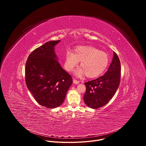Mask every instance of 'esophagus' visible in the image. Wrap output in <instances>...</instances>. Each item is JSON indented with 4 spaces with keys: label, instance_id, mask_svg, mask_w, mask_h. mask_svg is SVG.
I'll list each match as a JSON object with an SVG mask.
<instances>
[{
    "label": "esophagus",
    "instance_id": "obj_1",
    "mask_svg": "<svg viewBox=\"0 0 146 146\" xmlns=\"http://www.w3.org/2000/svg\"><path fill=\"white\" fill-rule=\"evenodd\" d=\"M79 82H80L79 81H78V80H77L76 79H73V83H74V84H79Z\"/></svg>",
    "mask_w": 146,
    "mask_h": 146
}]
</instances>
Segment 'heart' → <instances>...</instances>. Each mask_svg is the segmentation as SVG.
Here are the masks:
<instances>
[{
	"instance_id": "obj_1",
	"label": "heart",
	"mask_w": 146,
	"mask_h": 146,
	"mask_svg": "<svg viewBox=\"0 0 146 146\" xmlns=\"http://www.w3.org/2000/svg\"><path fill=\"white\" fill-rule=\"evenodd\" d=\"M80 62L81 69L76 71V74L81 76L86 73L88 77L93 78L100 75L109 64L108 54L92 46H78L73 52L67 51L65 55V67L71 72Z\"/></svg>"
}]
</instances>
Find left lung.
<instances>
[{
    "label": "left lung",
    "instance_id": "left-lung-1",
    "mask_svg": "<svg viewBox=\"0 0 146 146\" xmlns=\"http://www.w3.org/2000/svg\"><path fill=\"white\" fill-rule=\"evenodd\" d=\"M121 80V64L117 54L114 56L108 70L96 80L86 82V91L84 101L92 109L106 105L115 94Z\"/></svg>",
    "mask_w": 146,
    "mask_h": 146
}]
</instances>
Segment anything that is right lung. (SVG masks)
<instances>
[{"instance_id": "obj_1", "label": "right lung", "mask_w": 146, "mask_h": 146, "mask_svg": "<svg viewBox=\"0 0 146 146\" xmlns=\"http://www.w3.org/2000/svg\"><path fill=\"white\" fill-rule=\"evenodd\" d=\"M60 40L50 41L36 48L25 65L27 86L40 105L53 109L64 102L73 82L72 76L62 68L54 52Z\"/></svg>"}]
</instances>
